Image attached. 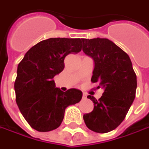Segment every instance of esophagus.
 Returning a JSON list of instances; mask_svg holds the SVG:
<instances>
[{
  "mask_svg": "<svg viewBox=\"0 0 149 149\" xmlns=\"http://www.w3.org/2000/svg\"><path fill=\"white\" fill-rule=\"evenodd\" d=\"M83 99H84V100L87 99V95H85V94H83Z\"/></svg>",
  "mask_w": 149,
  "mask_h": 149,
  "instance_id": "esophagus-1",
  "label": "esophagus"
}]
</instances>
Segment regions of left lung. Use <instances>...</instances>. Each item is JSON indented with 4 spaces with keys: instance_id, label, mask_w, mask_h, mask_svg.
Returning <instances> with one entry per match:
<instances>
[{
    "instance_id": "8db88e82",
    "label": "left lung",
    "mask_w": 149,
    "mask_h": 149,
    "mask_svg": "<svg viewBox=\"0 0 149 149\" xmlns=\"http://www.w3.org/2000/svg\"><path fill=\"white\" fill-rule=\"evenodd\" d=\"M83 51L95 61L91 81L98 83L104 93L97 100L94 96L93 111L84 114L90 130L104 134L123 122L135 98L137 77L128 54L111 40L104 38L82 39Z\"/></svg>"
}]
</instances>
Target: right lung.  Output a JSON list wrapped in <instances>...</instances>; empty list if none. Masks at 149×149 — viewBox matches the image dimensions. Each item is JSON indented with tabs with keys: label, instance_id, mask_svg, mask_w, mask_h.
<instances>
[{
	"label": "right lung",
	"instance_id": "1",
	"mask_svg": "<svg viewBox=\"0 0 149 149\" xmlns=\"http://www.w3.org/2000/svg\"><path fill=\"white\" fill-rule=\"evenodd\" d=\"M81 48L82 39L49 38L31 47L18 65L15 101L32 129L39 132L57 129L66 108L81 100L80 90L63 92L53 79L64 70L66 55L77 54Z\"/></svg>",
	"mask_w": 149,
	"mask_h": 149
}]
</instances>
